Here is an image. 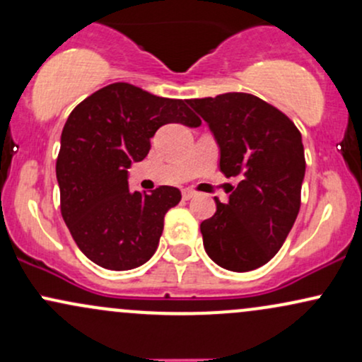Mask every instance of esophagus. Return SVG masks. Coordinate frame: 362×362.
Here are the masks:
<instances>
[{
	"label": "esophagus",
	"mask_w": 362,
	"mask_h": 362,
	"mask_svg": "<svg viewBox=\"0 0 362 362\" xmlns=\"http://www.w3.org/2000/svg\"><path fill=\"white\" fill-rule=\"evenodd\" d=\"M195 195V192L192 189H184V192H182V197L185 199V201H189V199H192Z\"/></svg>",
	"instance_id": "34e87169"
}]
</instances>
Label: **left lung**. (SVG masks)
I'll return each mask as SVG.
<instances>
[{
    "mask_svg": "<svg viewBox=\"0 0 362 362\" xmlns=\"http://www.w3.org/2000/svg\"><path fill=\"white\" fill-rule=\"evenodd\" d=\"M219 144V168L242 177L213 218L201 223L207 255L223 269L248 272L279 252L301 206L305 149L288 115L250 93L190 98Z\"/></svg>",
    "mask_w": 362,
    "mask_h": 362,
    "instance_id": "obj_1",
    "label": "left lung"
}]
</instances>
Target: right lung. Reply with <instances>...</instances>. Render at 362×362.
<instances>
[{"label": "right lung", "instance_id": "right-lung-1", "mask_svg": "<svg viewBox=\"0 0 362 362\" xmlns=\"http://www.w3.org/2000/svg\"><path fill=\"white\" fill-rule=\"evenodd\" d=\"M201 126L187 100L112 83L74 107L61 134L56 175L61 214L78 248L110 271L143 265L156 252L177 187L129 192L127 168L148 156L161 126Z\"/></svg>", "mask_w": 362, "mask_h": 362}]
</instances>
